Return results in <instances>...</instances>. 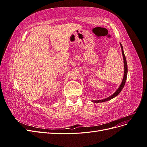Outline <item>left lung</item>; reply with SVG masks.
Instances as JSON below:
<instances>
[{"label":"left lung","mask_w":147,"mask_h":147,"mask_svg":"<svg viewBox=\"0 0 147 147\" xmlns=\"http://www.w3.org/2000/svg\"><path fill=\"white\" fill-rule=\"evenodd\" d=\"M120 46H121V51H122V55H123V60H124V76H123V80L121 82V84H120V86H119V88L117 89V90L115 91L113 94H112L111 96H110L109 97H107V98H105L104 99H101V100H92L91 101L92 102H94V103H99V102H106V101H108L114 98V97H117L119 93L122 91V90L123 89L124 86V84H125L126 81V78H127V62H126V57L125 55H124V51H123V46L121 45V43H120Z\"/></svg>","instance_id":"obj_1"}]
</instances>
